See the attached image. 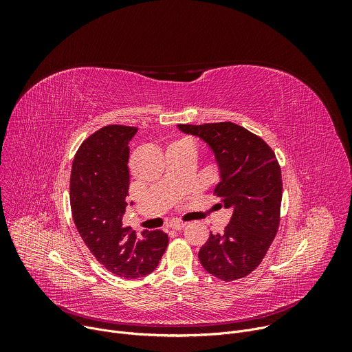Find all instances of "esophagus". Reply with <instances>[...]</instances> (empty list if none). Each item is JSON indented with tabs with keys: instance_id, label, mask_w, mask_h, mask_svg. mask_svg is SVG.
Here are the masks:
<instances>
[{
	"instance_id": "esophagus-1",
	"label": "esophagus",
	"mask_w": 352,
	"mask_h": 352,
	"mask_svg": "<svg viewBox=\"0 0 352 352\" xmlns=\"http://www.w3.org/2000/svg\"><path fill=\"white\" fill-rule=\"evenodd\" d=\"M185 226H186V223H182V221H174V223H171V224H170V228H173V230H175V231H179V230H182Z\"/></svg>"
}]
</instances>
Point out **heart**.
Returning a JSON list of instances; mask_svg holds the SVG:
<instances>
[{"instance_id":"heart-1","label":"heart","mask_w":352,"mask_h":352,"mask_svg":"<svg viewBox=\"0 0 352 352\" xmlns=\"http://www.w3.org/2000/svg\"><path fill=\"white\" fill-rule=\"evenodd\" d=\"M181 142H188V139H181V140H178V142H175V143H181Z\"/></svg>"}]
</instances>
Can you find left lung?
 <instances>
[{"mask_svg":"<svg viewBox=\"0 0 352 352\" xmlns=\"http://www.w3.org/2000/svg\"><path fill=\"white\" fill-rule=\"evenodd\" d=\"M186 135L202 139L220 173L214 193L232 216L223 234H212L199 250L204 269L223 281L252 273L263 261L280 223L281 170L269 144L232 122L179 124Z\"/></svg>","mask_w":352,"mask_h":352,"instance_id":"obj_1","label":"left lung"}]
</instances>
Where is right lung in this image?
<instances>
[{
    "label": "right lung",
    "mask_w": 352,
    "mask_h": 352,
    "mask_svg": "<svg viewBox=\"0 0 352 352\" xmlns=\"http://www.w3.org/2000/svg\"><path fill=\"white\" fill-rule=\"evenodd\" d=\"M135 126L107 125L90 135L72 163L69 200L78 232L100 265L122 278L152 273L168 245L162 230L138 236L122 226L129 189V142Z\"/></svg>",
    "instance_id": "add662e5"
}]
</instances>
